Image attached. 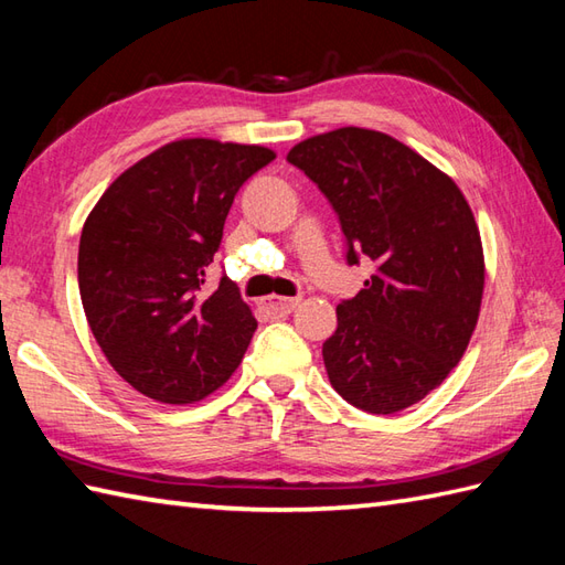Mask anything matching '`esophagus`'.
I'll return each instance as SVG.
<instances>
[{"label":"esophagus","mask_w":565,"mask_h":565,"mask_svg":"<svg viewBox=\"0 0 565 565\" xmlns=\"http://www.w3.org/2000/svg\"><path fill=\"white\" fill-rule=\"evenodd\" d=\"M298 301H301V298H279V296H271V298H264V301L259 303L264 310H267V313L271 316V318H284V316H289V313H294V308L298 306Z\"/></svg>","instance_id":"obj_1"}]
</instances>
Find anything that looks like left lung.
<instances>
[{
	"mask_svg": "<svg viewBox=\"0 0 565 565\" xmlns=\"http://www.w3.org/2000/svg\"><path fill=\"white\" fill-rule=\"evenodd\" d=\"M286 160L338 213L347 264L376 262L322 344L332 388L359 411L401 413L459 364L481 313L486 267L471 206L447 174L379 130H330Z\"/></svg>",
	"mask_w": 565,
	"mask_h": 565,
	"instance_id": "8db88e82",
	"label": "left lung"
}]
</instances>
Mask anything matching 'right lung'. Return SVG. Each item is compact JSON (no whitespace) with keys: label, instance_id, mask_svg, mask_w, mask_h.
I'll use <instances>...</instances> for the list:
<instances>
[{"label":"right lung","instance_id":"obj_1","mask_svg":"<svg viewBox=\"0 0 565 565\" xmlns=\"http://www.w3.org/2000/svg\"><path fill=\"white\" fill-rule=\"evenodd\" d=\"M276 154L209 138L154 150L104 191L82 227L84 316L109 364L152 401L184 405L231 379L257 330L209 264L235 194Z\"/></svg>","mask_w":565,"mask_h":565}]
</instances>
